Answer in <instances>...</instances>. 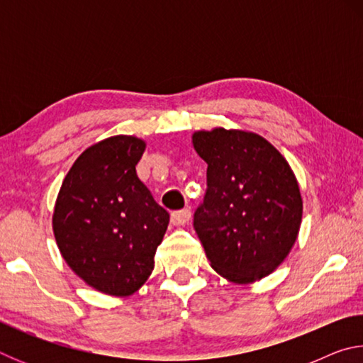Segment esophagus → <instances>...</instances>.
<instances>
[{
  "label": "esophagus",
  "instance_id": "esophagus-1",
  "mask_svg": "<svg viewBox=\"0 0 363 363\" xmlns=\"http://www.w3.org/2000/svg\"><path fill=\"white\" fill-rule=\"evenodd\" d=\"M190 216H192V213H190V210H187V208H184V210L174 211L171 214V223L174 225H184L186 223H189Z\"/></svg>",
  "mask_w": 363,
  "mask_h": 363
}]
</instances>
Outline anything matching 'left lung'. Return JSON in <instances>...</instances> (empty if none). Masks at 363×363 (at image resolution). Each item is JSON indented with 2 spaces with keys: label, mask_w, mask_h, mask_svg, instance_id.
<instances>
[{
  "label": "left lung",
  "mask_w": 363,
  "mask_h": 363,
  "mask_svg": "<svg viewBox=\"0 0 363 363\" xmlns=\"http://www.w3.org/2000/svg\"><path fill=\"white\" fill-rule=\"evenodd\" d=\"M192 144L208 164L194 227L211 267L238 285L267 277L290 255L303 219L291 167L251 131H195Z\"/></svg>",
  "instance_id": "8db88e82"
}]
</instances>
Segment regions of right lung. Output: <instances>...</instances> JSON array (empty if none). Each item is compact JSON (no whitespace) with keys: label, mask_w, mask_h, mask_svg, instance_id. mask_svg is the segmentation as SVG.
<instances>
[{"label":"right lung","mask_w":363,"mask_h":363,"mask_svg":"<svg viewBox=\"0 0 363 363\" xmlns=\"http://www.w3.org/2000/svg\"><path fill=\"white\" fill-rule=\"evenodd\" d=\"M145 145L120 134L88 147L54 205L52 230L64 261L86 285L116 298L131 296L150 277L169 223L136 174Z\"/></svg>","instance_id":"1"}]
</instances>
